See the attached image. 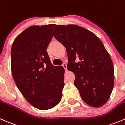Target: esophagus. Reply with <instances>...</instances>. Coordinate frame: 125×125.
Returning <instances> with one entry per match:
<instances>
[{"instance_id":"obj_1","label":"esophagus","mask_w":125,"mask_h":125,"mask_svg":"<svg viewBox=\"0 0 125 125\" xmlns=\"http://www.w3.org/2000/svg\"><path fill=\"white\" fill-rule=\"evenodd\" d=\"M62 66L64 67V69H65V70H67V65L65 64H63L62 65Z\"/></svg>"}]
</instances>
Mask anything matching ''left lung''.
<instances>
[{"label":"left lung","mask_w":125,"mask_h":125,"mask_svg":"<svg viewBox=\"0 0 125 125\" xmlns=\"http://www.w3.org/2000/svg\"><path fill=\"white\" fill-rule=\"evenodd\" d=\"M53 36L66 49L67 69L75 74L74 84L83 100L92 107L104 105L113 89L114 70L100 39L76 25H56Z\"/></svg>","instance_id":"1"}]
</instances>
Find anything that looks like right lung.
Returning a JSON list of instances; mask_svg holds the SVG:
<instances>
[{
	"label": "right lung",
	"instance_id": "obj_1",
	"mask_svg": "<svg viewBox=\"0 0 125 125\" xmlns=\"http://www.w3.org/2000/svg\"><path fill=\"white\" fill-rule=\"evenodd\" d=\"M55 24L31 26L16 38L11 50V69L17 87L36 108L47 110L62 98L64 69L50 62L47 48Z\"/></svg>",
	"mask_w": 125,
	"mask_h": 125
}]
</instances>
